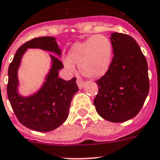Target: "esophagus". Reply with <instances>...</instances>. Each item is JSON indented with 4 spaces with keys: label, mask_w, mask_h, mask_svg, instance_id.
Returning a JSON list of instances; mask_svg holds the SVG:
<instances>
[{
    "label": "esophagus",
    "mask_w": 160,
    "mask_h": 160,
    "mask_svg": "<svg viewBox=\"0 0 160 160\" xmlns=\"http://www.w3.org/2000/svg\"><path fill=\"white\" fill-rule=\"evenodd\" d=\"M77 85H78V87H79V88H80V89H82V88H83V84H84V82H83V80H80V79H77Z\"/></svg>",
    "instance_id": "1"
}]
</instances>
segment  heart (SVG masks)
<instances>
[{
  "label": "heart",
  "instance_id": "b5f03b06",
  "mask_svg": "<svg viewBox=\"0 0 160 160\" xmlns=\"http://www.w3.org/2000/svg\"><path fill=\"white\" fill-rule=\"evenodd\" d=\"M112 44L108 38L97 35L83 42H75L68 52L64 65L68 70L79 65L81 74L88 78H98L107 72L112 59Z\"/></svg>",
  "mask_w": 160,
  "mask_h": 160
}]
</instances>
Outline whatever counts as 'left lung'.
<instances>
[{"mask_svg": "<svg viewBox=\"0 0 160 160\" xmlns=\"http://www.w3.org/2000/svg\"><path fill=\"white\" fill-rule=\"evenodd\" d=\"M114 56L108 70L96 81L93 100L97 112L111 122H124L138 114L149 90L148 64L136 41L130 35L111 34Z\"/></svg>", "mask_w": 160, "mask_h": 160, "instance_id": "left-lung-1", "label": "left lung"}]
</instances>
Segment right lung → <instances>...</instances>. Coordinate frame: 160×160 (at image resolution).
<instances>
[{
  "instance_id": "obj_1",
  "label": "right lung",
  "mask_w": 160,
  "mask_h": 160,
  "mask_svg": "<svg viewBox=\"0 0 160 160\" xmlns=\"http://www.w3.org/2000/svg\"><path fill=\"white\" fill-rule=\"evenodd\" d=\"M28 49H41L59 56L61 55V49L53 37L35 38L22 45L9 66L8 98L21 124L37 132H50L67 120L72 97L79 90L77 79L74 77L67 81L59 78V70L63 68V65L56 56L49 55L52 67L42 87L34 94L22 96L18 90V70Z\"/></svg>"
}]
</instances>
